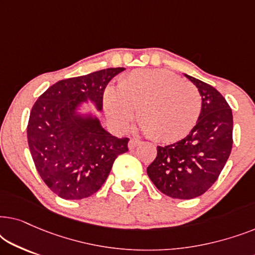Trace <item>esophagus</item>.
<instances>
[{
	"mask_svg": "<svg viewBox=\"0 0 255 255\" xmlns=\"http://www.w3.org/2000/svg\"><path fill=\"white\" fill-rule=\"evenodd\" d=\"M140 144H141V141L138 140V139H130V141H128V148H130V149H133Z\"/></svg>",
	"mask_w": 255,
	"mask_h": 255,
	"instance_id": "obj_1",
	"label": "esophagus"
}]
</instances>
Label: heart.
I'll return each mask as SVG.
<instances>
[{"label": "heart", "instance_id": "1", "mask_svg": "<svg viewBox=\"0 0 255 255\" xmlns=\"http://www.w3.org/2000/svg\"><path fill=\"white\" fill-rule=\"evenodd\" d=\"M103 102L114 127L123 130L137 111L141 130L160 141H175L189 133L202 108L196 87L163 69L130 73L118 90H106Z\"/></svg>", "mask_w": 255, "mask_h": 255}]
</instances>
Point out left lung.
Wrapping results in <instances>:
<instances>
[{
    "mask_svg": "<svg viewBox=\"0 0 255 255\" xmlns=\"http://www.w3.org/2000/svg\"><path fill=\"white\" fill-rule=\"evenodd\" d=\"M198 88L202 109L189 134L174 144L158 146L147 175L162 194L191 200L204 194L218 179L232 149V110L221 93L184 74Z\"/></svg>",
    "mask_w": 255,
    "mask_h": 255,
    "instance_id": "obj_1",
    "label": "left lung"
}]
</instances>
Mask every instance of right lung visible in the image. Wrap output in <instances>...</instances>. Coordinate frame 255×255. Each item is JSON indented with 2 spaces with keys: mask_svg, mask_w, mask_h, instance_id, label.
I'll return each instance as SVG.
<instances>
[{
  "mask_svg": "<svg viewBox=\"0 0 255 255\" xmlns=\"http://www.w3.org/2000/svg\"><path fill=\"white\" fill-rule=\"evenodd\" d=\"M125 68H107L65 79L38 97L30 113L27 142L34 166L46 186L65 200L92 196L106 182L115 159L128 152V138H117L93 113L102 111L103 93Z\"/></svg>",
  "mask_w": 255,
  "mask_h": 255,
  "instance_id": "add662e5",
  "label": "right lung"
}]
</instances>
